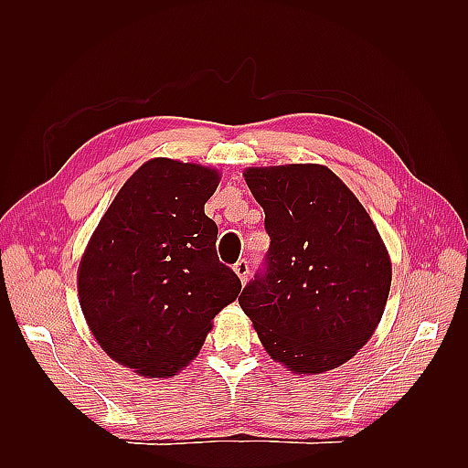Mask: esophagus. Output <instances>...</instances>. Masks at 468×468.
Segmentation results:
<instances>
[{"instance_id": "obj_1", "label": "esophagus", "mask_w": 468, "mask_h": 468, "mask_svg": "<svg viewBox=\"0 0 468 468\" xmlns=\"http://www.w3.org/2000/svg\"><path fill=\"white\" fill-rule=\"evenodd\" d=\"M234 271H236V275L239 277V281L246 282V281H248V275H250V261H248V260H239V261L234 265Z\"/></svg>"}]
</instances>
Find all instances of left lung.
Here are the masks:
<instances>
[{
    "label": "left lung",
    "mask_w": 468,
    "mask_h": 468,
    "mask_svg": "<svg viewBox=\"0 0 468 468\" xmlns=\"http://www.w3.org/2000/svg\"><path fill=\"white\" fill-rule=\"evenodd\" d=\"M244 177L271 244L238 303L289 371L335 369L369 342L385 313L392 267L377 226L325 165L250 167Z\"/></svg>",
    "instance_id": "left-lung-1"
}]
</instances>
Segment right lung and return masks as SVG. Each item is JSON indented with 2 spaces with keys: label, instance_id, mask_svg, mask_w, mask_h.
<instances>
[{
  "label": "right lung",
  "instance_id": "right-lung-1",
  "mask_svg": "<svg viewBox=\"0 0 468 468\" xmlns=\"http://www.w3.org/2000/svg\"><path fill=\"white\" fill-rule=\"evenodd\" d=\"M218 172L154 158L111 203L78 269L81 313L111 359L165 378L199 353L212 318L236 301L238 275L218 261L205 203Z\"/></svg>",
  "mask_w": 468,
  "mask_h": 468
}]
</instances>
